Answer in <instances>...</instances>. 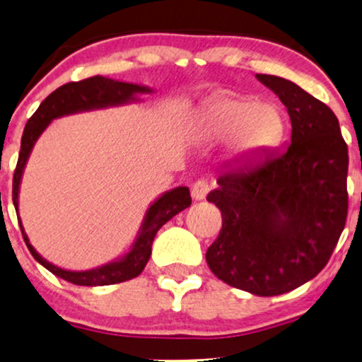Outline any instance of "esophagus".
Here are the masks:
<instances>
[{"label": "esophagus", "mask_w": 362, "mask_h": 362, "mask_svg": "<svg viewBox=\"0 0 362 362\" xmlns=\"http://www.w3.org/2000/svg\"><path fill=\"white\" fill-rule=\"evenodd\" d=\"M207 192H209V185H207V181H204V180L196 181L191 187V196H192V199H194V201L206 199Z\"/></svg>", "instance_id": "1"}]
</instances>
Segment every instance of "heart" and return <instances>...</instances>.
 Listing matches in <instances>:
<instances>
[{"mask_svg":"<svg viewBox=\"0 0 362 362\" xmlns=\"http://www.w3.org/2000/svg\"><path fill=\"white\" fill-rule=\"evenodd\" d=\"M281 118L274 107L244 97H217L197 113L194 133L202 141L227 138L232 158L245 160L267 150L280 136Z\"/></svg>","mask_w":362,"mask_h":362,"instance_id":"1","label":"heart"}]
</instances>
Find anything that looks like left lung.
Returning a JSON list of instances; mask_svg holds the SVG:
<instances>
[{
    "mask_svg": "<svg viewBox=\"0 0 362 362\" xmlns=\"http://www.w3.org/2000/svg\"><path fill=\"white\" fill-rule=\"evenodd\" d=\"M286 107L290 145L217 176L207 201L222 229L206 252L217 279L274 296L315 279L333 254L348 216V146L333 110L276 76L257 74Z\"/></svg>",
    "mask_w": 362,
    "mask_h": 362,
    "instance_id": "left-lung-1",
    "label": "left lung"
}]
</instances>
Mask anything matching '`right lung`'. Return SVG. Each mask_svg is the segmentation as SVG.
<instances>
[{
  "label": "right lung",
  "mask_w": 362,
  "mask_h": 362,
  "mask_svg": "<svg viewBox=\"0 0 362 362\" xmlns=\"http://www.w3.org/2000/svg\"><path fill=\"white\" fill-rule=\"evenodd\" d=\"M153 92L155 90L151 87L140 86V83L113 81V78L95 76L86 78V81L69 82L66 86L59 87L51 95L44 98V102L34 112V115L28 120L26 128L23 132L21 151H19L16 171H14L13 177V204L16 207L19 227H21L24 242H26L29 252H31L39 264L46 267L51 274L59 276V279L82 286L113 285L135 279V276L141 274L145 265L148 264V260H150L151 245L153 240H155L156 232L168 221L191 206L189 187L177 186L175 189L163 192L146 209V214L143 217V222L140 229H138L135 240L130 245V249L118 257V259L92 270L74 272L51 264V262H47L34 249L28 239V234L24 232L21 217H19V186H21L24 168L28 165L33 148L39 140V136L44 133V130L51 125V122L61 117L74 115V113L102 110V108L138 103L141 102V95Z\"/></svg>",
  "instance_id": "obj_1"
}]
</instances>
